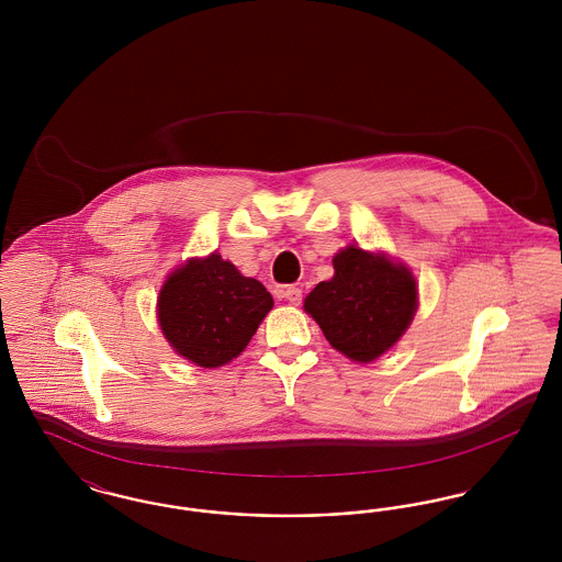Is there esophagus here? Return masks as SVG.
<instances>
[{
  "label": "esophagus",
  "mask_w": 562,
  "mask_h": 562,
  "mask_svg": "<svg viewBox=\"0 0 562 562\" xmlns=\"http://www.w3.org/2000/svg\"><path fill=\"white\" fill-rule=\"evenodd\" d=\"M280 296H282V299H286V301H289V303H293V305H299V303H301V299H303L301 289H296V286H284V289L280 291Z\"/></svg>",
  "instance_id": "34e87169"
}]
</instances>
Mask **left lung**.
<instances>
[{"label": "left lung", "instance_id": "8db88e82", "mask_svg": "<svg viewBox=\"0 0 562 562\" xmlns=\"http://www.w3.org/2000/svg\"><path fill=\"white\" fill-rule=\"evenodd\" d=\"M335 276L305 296V312L326 341L353 362H373L392 348L417 312L411 269L358 246L339 250Z\"/></svg>", "mask_w": 562, "mask_h": 562}]
</instances>
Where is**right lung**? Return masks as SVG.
Instances as JSON below:
<instances>
[{"label": "right lung", "mask_w": 562, "mask_h": 562, "mask_svg": "<svg viewBox=\"0 0 562 562\" xmlns=\"http://www.w3.org/2000/svg\"><path fill=\"white\" fill-rule=\"evenodd\" d=\"M271 307L273 299L259 280L244 278L213 252L168 276L158 296V322L179 356L216 369L240 356Z\"/></svg>", "instance_id": "add662e5"}]
</instances>
